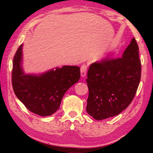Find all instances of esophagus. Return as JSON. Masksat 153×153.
<instances>
[{"instance_id":"34e87169","label":"esophagus","mask_w":153,"mask_h":153,"mask_svg":"<svg viewBox=\"0 0 153 153\" xmlns=\"http://www.w3.org/2000/svg\"><path fill=\"white\" fill-rule=\"evenodd\" d=\"M87 68H88V67L86 65H83L81 67L80 71H81V76L82 77L86 76V72H87Z\"/></svg>"}]
</instances>
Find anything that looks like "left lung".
<instances>
[{"mask_svg":"<svg viewBox=\"0 0 153 153\" xmlns=\"http://www.w3.org/2000/svg\"><path fill=\"white\" fill-rule=\"evenodd\" d=\"M86 111L96 120L121 113L132 101L141 77V61L135 38L122 57L103 59L89 67Z\"/></svg>","mask_w":153,"mask_h":153,"instance_id":"obj_1","label":"left lung"}]
</instances>
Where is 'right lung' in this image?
Listing matches in <instances>:
<instances>
[{"label":"right lung","mask_w":153,"mask_h":153,"mask_svg":"<svg viewBox=\"0 0 153 153\" xmlns=\"http://www.w3.org/2000/svg\"><path fill=\"white\" fill-rule=\"evenodd\" d=\"M21 45L13 61L12 85L19 100L31 112L50 116L57 111L64 94L78 82L80 68L64 65L39 75L25 74L23 70Z\"/></svg>","instance_id":"1"}]
</instances>
